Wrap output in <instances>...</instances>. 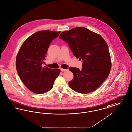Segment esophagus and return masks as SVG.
Listing matches in <instances>:
<instances>
[{"mask_svg":"<svg viewBox=\"0 0 132 132\" xmlns=\"http://www.w3.org/2000/svg\"><path fill=\"white\" fill-rule=\"evenodd\" d=\"M61 71H67V70H68V69H63V68H62V69H61Z\"/></svg>","mask_w":132,"mask_h":132,"instance_id":"esophagus-1","label":"esophagus"}]
</instances>
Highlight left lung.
Listing matches in <instances>:
<instances>
[{
	"label": "left lung",
	"instance_id": "obj_1",
	"mask_svg": "<svg viewBox=\"0 0 132 132\" xmlns=\"http://www.w3.org/2000/svg\"><path fill=\"white\" fill-rule=\"evenodd\" d=\"M60 39L67 42L73 55L83 61L81 70L71 67L73 79L70 88L85 94L97 89L108 77L111 61L107 44L101 35L84 27H76L62 32Z\"/></svg>",
	"mask_w": 132,
	"mask_h": 132
}]
</instances>
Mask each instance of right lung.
I'll return each instance as SVG.
<instances>
[{"mask_svg":"<svg viewBox=\"0 0 132 132\" xmlns=\"http://www.w3.org/2000/svg\"><path fill=\"white\" fill-rule=\"evenodd\" d=\"M61 32L43 30L30 36L21 45L16 59L17 73L24 85L36 94L51 90L60 69L43 67L50 44Z\"/></svg>","mask_w":132,"mask_h":132,"instance_id":"1","label":"right lung"}]
</instances>
